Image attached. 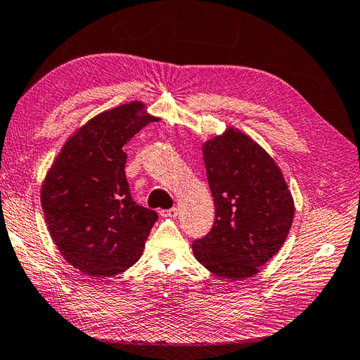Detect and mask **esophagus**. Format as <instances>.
I'll return each instance as SVG.
<instances>
[{"label":"esophagus","mask_w":360,"mask_h":360,"mask_svg":"<svg viewBox=\"0 0 360 360\" xmlns=\"http://www.w3.org/2000/svg\"><path fill=\"white\" fill-rule=\"evenodd\" d=\"M160 214H162V216H168V217H176V216L179 214V209H177V207H172V209L162 210Z\"/></svg>","instance_id":"34e87169"}]
</instances>
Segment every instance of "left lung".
<instances>
[{
  "instance_id": "1",
  "label": "left lung",
  "mask_w": 360,
  "mask_h": 360,
  "mask_svg": "<svg viewBox=\"0 0 360 360\" xmlns=\"http://www.w3.org/2000/svg\"><path fill=\"white\" fill-rule=\"evenodd\" d=\"M214 201V224L192 245L193 257L222 279L242 281L284 245L294 217V200L278 163L234 126L202 144Z\"/></svg>"
}]
</instances>
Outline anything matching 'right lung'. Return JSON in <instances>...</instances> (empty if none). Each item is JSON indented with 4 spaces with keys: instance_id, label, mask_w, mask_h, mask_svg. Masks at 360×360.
Returning <instances> with one entry per match:
<instances>
[{
    "instance_id": "obj_1",
    "label": "right lung",
    "mask_w": 360,
    "mask_h": 360,
    "mask_svg": "<svg viewBox=\"0 0 360 360\" xmlns=\"http://www.w3.org/2000/svg\"><path fill=\"white\" fill-rule=\"evenodd\" d=\"M159 117L143 101L94 115L64 143L41 183L46 226L69 264L93 278H111L144 252L158 213L130 197L123 147Z\"/></svg>"
}]
</instances>
